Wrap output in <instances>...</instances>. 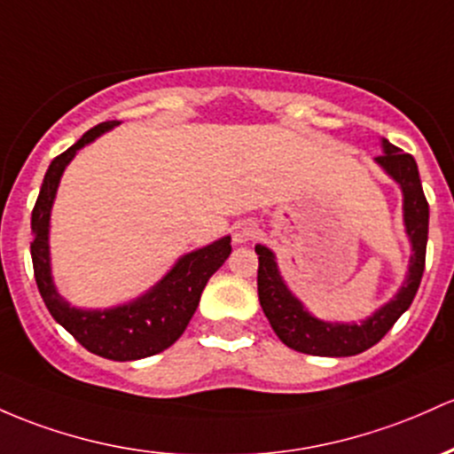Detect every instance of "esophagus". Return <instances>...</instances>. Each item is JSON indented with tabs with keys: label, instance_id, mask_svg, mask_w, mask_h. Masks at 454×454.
Segmentation results:
<instances>
[{
	"label": "esophagus",
	"instance_id": "1",
	"mask_svg": "<svg viewBox=\"0 0 454 454\" xmlns=\"http://www.w3.org/2000/svg\"><path fill=\"white\" fill-rule=\"evenodd\" d=\"M256 222H252V219H241V222H237L235 226H232V241L235 243H247L252 241L254 237H256Z\"/></svg>",
	"mask_w": 454,
	"mask_h": 454
}]
</instances>
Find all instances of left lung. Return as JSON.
Segmentation results:
<instances>
[{"label":"left lung","mask_w":454,"mask_h":454,"mask_svg":"<svg viewBox=\"0 0 454 454\" xmlns=\"http://www.w3.org/2000/svg\"><path fill=\"white\" fill-rule=\"evenodd\" d=\"M383 154L377 157V163L390 174L401 185L405 196V226L411 239L413 256L410 261V276L396 297L390 303L380 308L362 325H340V323H325L310 317L300 301L291 295L286 284L278 273L273 254L267 247L256 246L258 254V300L262 312L271 323L273 332L286 347L295 348L308 356L323 357H347L357 356L381 340L398 317L411 306L420 286L422 271L427 258V237H429V202L422 192L420 174H418L416 159L410 153H403L395 144L383 142Z\"/></svg>","instance_id":"obj_1"}]
</instances>
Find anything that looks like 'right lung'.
Segmentation results:
<instances>
[{"label":"right lung","mask_w":454,"mask_h":454,"mask_svg":"<svg viewBox=\"0 0 454 454\" xmlns=\"http://www.w3.org/2000/svg\"><path fill=\"white\" fill-rule=\"evenodd\" d=\"M116 124L118 121L97 124L83 133L68 151L53 159L44 174L38 200L34 204V239L29 250H32L34 278H36L38 291H41L47 310L59 325L94 356L107 357L114 362H131L161 353L163 348L172 347L181 338L196 312L208 278L223 265L232 247L231 237H223L202 250L187 254L151 293L127 306L112 308V310H77L58 295L51 282V273H49L47 235L49 213H51L53 198H56L59 176L79 148L86 146L88 142H92L94 137Z\"/></svg>","instance_id":"add662e5"}]
</instances>
